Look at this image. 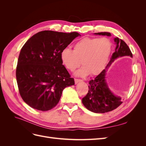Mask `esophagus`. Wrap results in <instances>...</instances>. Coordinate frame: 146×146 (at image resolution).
Returning <instances> with one entry per match:
<instances>
[{
  "instance_id": "34e87169",
  "label": "esophagus",
  "mask_w": 146,
  "mask_h": 146,
  "mask_svg": "<svg viewBox=\"0 0 146 146\" xmlns=\"http://www.w3.org/2000/svg\"><path fill=\"white\" fill-rule=\"evenodd\" d=\"M74 81H75V83H76V84H77V83H79V82H82V80H80V79H75Z\"/></svg>"
}]
</instances>
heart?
Instances as JSON below:
<instances>
[{
  "mask_svg": "<svg viewBox=\"0 0 146 146\" xmlns=\"http://www.w3.org/2000/svg\"><path fill=\"white\" fill-rule=\"evenodd\" d=\"M112 50V43L107 38H84L74 46V50L65 47L60 57L66 69L74 71L81 64L83 67L75 72L78 77L98 76L105 68Z\"/></svg>",
  "mask_w": 146,
  "mask_h": 146,
  "instance_id": "b5f03b06",
  "label": "heart"
}]
</instances>
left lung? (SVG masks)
Wrapping results in <instances>:
<instances>
[{
    "instance_id": "8db88e82",
    "label": "left lung",
    "mask_w": 146,
    "mask_h": 146,
    "mask_svg": "<svg viewBox=\"0 0 146 146\" xmlns=\"http://www.w3.org/2000/svg\"><path fill=\"white\" fill-rule=\"evenodd\" d=\"M96 35L111 36L108 32L95 33ZM116 44L115 51L110 58L109 63L105 69L93 80L89 82V90L85 97L82 99L83 105L90 111L95 113H105L117 108L122 103L121 98L114 94L110 89L106 80L108 69L116 60L123 56L133 57L130 48L122 39L114 38Z\"/></svg>"
}]
</instances>
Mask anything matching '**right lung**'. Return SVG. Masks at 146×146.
Here are the masks:
<instances>
[{"label": "right lung", "mask_w": 146, "mask_h": 146, "mask_svg": "<svg viewBox=\"0 0 146 146\" xmlns=\"http://www.w3.org/2000/svg\"><path fill=\"white\" fill-rule=\"evenodd\" d=\"M79 35L77 32L41 31L21 48L16 80L21 98L30 107L42 111L50 110L59 102L64 88L74 85L60 54Z\"/></svg>", "instance_id": "obj_1"}]
</instances>
